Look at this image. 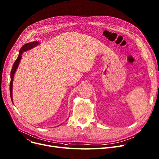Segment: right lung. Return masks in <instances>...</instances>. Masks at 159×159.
I'll list each match as a JSON object with an SVG mask.
<instances>
[{"instance_id": "add662e5", "label": "right lung", "mask_w": 159, "mask_h": 159, "mask_svg": "<svg viewBox=\"0 0 159 159\" xmlns=\"http://www.w3.org/2000/svg\"><path fill=\"white\" fill-rule=\"evenodd\" d=\"M40 43L39 41H32L30 42V43H26L24 45L22 46V47L20 48V52H19V54L18 56V58L16 59V60L15 61V62H14V65L12 67L11 71V82H10V97H11V100L12 102L13 103V93H12V89H13V78H14V75L18 67L19 63L20 62L21 59H22V54L24 52H26L27 50H29L30 49H32L33 48L36 47L37 45H38Z\"/></svg>"}]
</instances>
